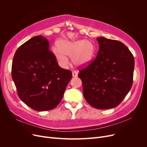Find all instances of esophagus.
I'll return each instance as SVG.
<instances>
[{"mask_svg": "<svg viewBox=\"0 0 147 147\" xmlns=\"http://www.w3.org/2000/svg\"><path fill=\"white\" fill-rule=\"evenodd\" d=\"M72 76H73V78H75V77H77L78 76V73L76 71H73L72 72Z\"/></svg>", "mask_w": 147, "mask_h": 147, "instance_id": "1", "label": "esophagus"}]
</instances>
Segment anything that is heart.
<instances>
[{
    "label": "heart",
    "instance_id": "1",
    "mask_svg": "<svg viewBox=\"0 0 147 147\" xmlns=\"http://www.w3.org/2000/svg\"><path fill=\"white\" fill-rule=\"evenodd\" d=\"M52 50L59 65L67 68L69 63L67 56L71 57L73 63L79 67L88 65L94 58L95 48L89 40H64L60 42L59 46H54Z\"/></svg>",
    "mask_w": 147,
    "mask_h": 147
}]
</instances>
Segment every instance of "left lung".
I'll return each mask as SVG.
<instances>
[{
	"instance_id": "1",
	"label": "left lung",
	"mask_w": 147,
	"mask_h": 147,
	"mask_svg": "<svg viewBox=\"0 0 147 147\" xmlns=\"http://www.w3.org/2000/svg\"><path fill=\"white\" fill-rule=\"evenodd\" d=\"M99 51L94 61L79 71L86 101L99 110L116 107L133 83L135 60L123 43L97 37Z\"/></svg>"
}]
</instances>
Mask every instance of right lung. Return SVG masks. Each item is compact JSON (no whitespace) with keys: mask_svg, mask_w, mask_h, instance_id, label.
Wrapping results in <instances>:
<instances>
[{"mask_svg":"<svg viewBox=\"0 0 147 147\" xmlns=\"http://www.w3.org/2000/svg\"><path fill=\"white\" fill-rule=\"evenodd\" d=\"M12 78L21 101L34 110L43 111L59 104L72 73L59 66L48 40L36 36L15 52Z\"/></svg>","mask_w":147,"mask_h":147,"instance_id":"1","label":"right lung"}]
</instances>
